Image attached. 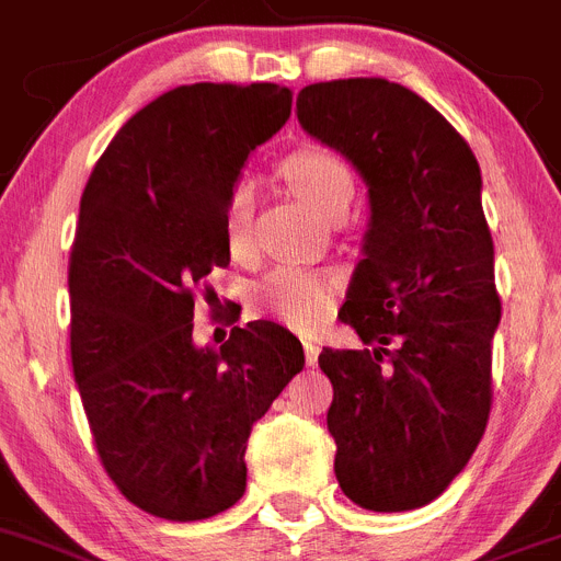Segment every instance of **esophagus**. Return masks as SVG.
I'll list each match as a JSON object with an SVG mask.
<instances>
[{
    "mask_svg": "<svg viewBox=\"0 0 561 561\" xmlns=\"http://www.w3.org/2000/svg\"><path fill=\"white\" fill-rule=\"evenodd\" d=\"M305 360L307 366H316L318 363V346L312 341H305Z\"/></svg>",
    "mask_w": 561,
    "mask_h": 561,
    "instance_id": "obj_1",
    "label": "esophagus"
}]
</instances>
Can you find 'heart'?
<instances>
[{
	"label": "heart",
	"instance_id": "obj_1",
	"mask_svg": "<svg viewBox=\"0 0 561 561\" xmlns=\"http://www.w3.org/2000/svg\"><path fill=\"white\" fill-rule=\"evenodd\" d=\"M279 179L299 201L327 220H341L355 195V179L335 153L324 148H301L285 156ZM251 218H254V190L237 184L224 206V240L231 256L249 254ZM337 279L330 274L305 271H274L260 285V301L279 321L299 332L321 327L335 301Z\"/></svg>",
	"mask_w": 561,
	"mask_h": 561
}]
</instances>
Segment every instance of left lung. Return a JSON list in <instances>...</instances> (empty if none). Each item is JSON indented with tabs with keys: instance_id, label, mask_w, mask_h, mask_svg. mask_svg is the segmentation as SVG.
<instances>
[{
	"instance_id": "left-lung-1",
	"label": "left lung",
	"mask_w": 561,
	"mask_h": 561,
	"mask_svg": "<svg viewBox=\"0 0 561 561\" xmlns=\"http://www.w3.org/2000/svg\"><path fill=\"white\" fill-rule=\"evenodd\" d=\"M296 114L355 164L371 209L337 318L375 350L318 355L337 483L368 512H411L467 467L492 408L501 296L481 168L427 100L391 80L305 85Z\"/></svg>"
}]
</instances>
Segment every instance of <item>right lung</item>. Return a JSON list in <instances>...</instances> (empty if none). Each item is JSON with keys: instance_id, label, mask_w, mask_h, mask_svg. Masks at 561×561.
I'll return each mask as SVG.
<instances>
[{"instance_id": "1", "label": "right lung", "mask_w": 561, "mask_h": 561, "mask_svg": "<svg viewBox=\"0 0 561 561\" xmlns=\"http://www.w3.org/2000/svg\"><path fill=\"white\" fill-rule=\"evenodd\" d=\"M276 83H193L136 111L94 164L69 256L72 368L105 472L134 506L206 519L245 492V444L305 366L274 321L193 343L195 293L229 265L224 206L290 117Z\"/></svg>"}]
</instances>
